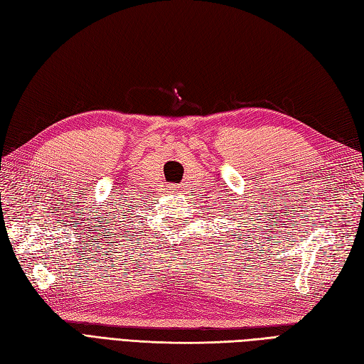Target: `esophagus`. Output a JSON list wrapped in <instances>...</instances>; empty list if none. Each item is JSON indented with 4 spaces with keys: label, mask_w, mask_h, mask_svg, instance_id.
<instances>
[{
    "label": "esophagus",
    "mask_w": 364,
    "mask_h": 364,
    "mask_svg": "<svg viewBox=\"0 0 364 364\" xmlns=\"http://www.w3.org/2000/svg\"><path fill=\"white\" fill-rule=\"evenodd\" d=\"M180 191V186H173V192H178Z\"/></svg>",
    "instance_id": "34e87169"
}]
</instances>
